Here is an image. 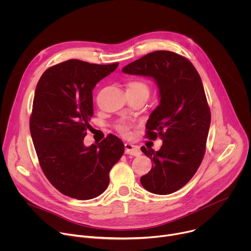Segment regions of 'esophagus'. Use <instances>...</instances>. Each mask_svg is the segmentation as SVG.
<instances>
[{"label": "esophagus", "instance_id": "obj_1", "mask_svg": "<svg viewBox=\"0 0 251 251\" xmlns=\"http://www.w3.org/2000/svg\"><path fill=\"white\" fill-rule=\"evenodd\" d=\"M125 153L132 156H139L141 154V151L138 146H135L131 143H126L125 144Z\"/></svg>", "mask_w": 251, "mask_h": 251}]
</instances>
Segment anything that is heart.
<instances>
[{"label": "heart", "mask_w": 251, "mask_h": 251, "mask_svg": "<svg viewBox=\"0 0 251 251\" xmlns=\"http://www.w3.org/2000/svg\"><path fill=\"white\" fill-rule=\"evenodd\" d=\"M127 89H130L133 91H141V92H145V93L149 94V88H148L147 84L142 82V81H139V80H133V81L129 82ZM117 130L119 133H121L124 136L129 134V126L126 124H119L117 126Z\"/></svg>", "instance_id": "1"}]
</instances>
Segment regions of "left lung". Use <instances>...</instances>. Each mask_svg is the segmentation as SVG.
Instances as JSON below:
<instances>
[{
  "instance_id": "1",
  "label": "left lung",
  "mask_w": 251,
  "mask_h": 251,
  "mask_svg": "<svg viewBox=\"0 0 251 251\" xmlns=\"http://www.w3.org/2000/svg\"><path fill=\"white\" fill-rule=\"evenodd\" d=\"M127 75L152 77L158 85L160 104L146 124L149 139L159 137V151L141 147L153 161L140 182L147 191L169 195L183 188L198 171L205 152L210 111L201 76L186 57L157 50L129 63Z\"/></svg>"
}]
</instances>
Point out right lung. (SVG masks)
I'll return each mask as SVG.
<instances>
[{"mask_svg": "<svg viewBox=\"0 0 251 251\" xmlns=\"http://www.w3.org/2000/svg\"><path fill=\"white\" fill-rule=\"evenodd\" d=\"M69 59L48 68L34 92L29 130L41 168L61 194L85 201L109 185V172L124 153L109 134L99 144H83L93 116L92 90L117 68Z\"/></svg>", "mask_w": 251, "mask_h": 251, "instance_id": "obj_1", "label": "right lung"}]
</instances>
